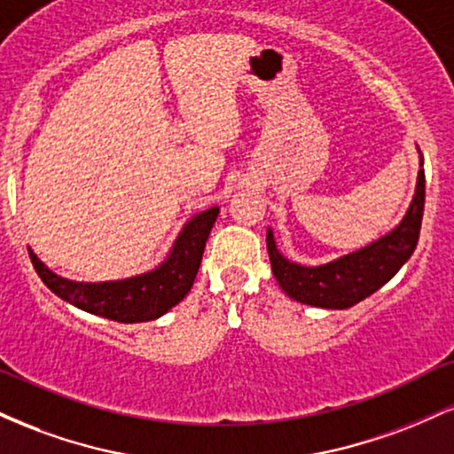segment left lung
Masks as SVG:
<instances>
[{
  "label": "left lung",
  "instance_id": "obj_1",
  "mask_svg": "<svg viewBox=\"0 0 454 454\" xmlns=\"http://www.w3.org/2000/svg\"><path fill=\"white\" fill-rule=\"evenodd\" d=\"M425 209V170L420 155V170L416 179L414 198L403 220L378 241L364 245L356 252L331 260L320 267H305L293 262L275 245L273 231H267V249L275 279L290 299L322 309H348L361 303L382 288L395 273L408 262L419 243L420 222Z\"/></svg>",
  "mask_w": 454,
  "mask_h": 454
}]
</instances>
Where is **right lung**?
<instances>
[{
  "label": "right lung",
  "instance_id": "1",
  "mask_svg": "<svg viewBox=\"0 0 454 454\" xmlns=\"http://www.w3.org/2000/svg\"><path fill=\"white\" fill-rule=\"evenodd\" d=\"M217 215H220V207L198 213L185 223L160 267L128 279L96 281V284L72 281L53 273L31 249L29 258L46 288L66 303L90 314L108 317V320L126 322V325L149 322L173 309L192 290L198 269H200L207 239Z\"/></svg>",
  "mask_w": 454,
  "mask_h": 454
}]
</instances>
